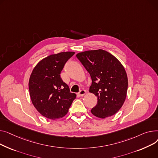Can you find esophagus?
<instances>
[{
  "label": "esophagus",
  "mask_w": 158,
  "mask_h": 158,
  "mask_svg": "<svg viewBox=\"0 0 158 158\" xmlns=\"http://www.w3.org/2000/svg\"><path fill=\"white\" fill-rule=\"evenodd\" d=\"M85 93H86V91L84 89H81L78 92V95L80 96H84L85 94Z\"/></svg>",
  "instance_id": "esophagus-1"
}]
</instances>
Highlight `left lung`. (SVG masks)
Returning a JSON list of instances; mask_svg holds the SVG:
<instances>
[{
  "label": "left lung",
  "instance_id": "obj_1",
  "mask_svg": "<svg viewBox=\"0 0 158 158\" xmlns=\"http://www.w3.org/2000/svg\"><path fill=\"white\" fill-rule=\"evenodd\" d=\"M76 56L90 74L89 91L98 98L92 114L101 118L114 115L126 98L128 81L124 68L114 55L103 50L85 51Z\"/></svg>",
  "mask_w": 158,
  "mask_h": 158
}]
</instances>
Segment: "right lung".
I'll list each match as a JSON object with an SVG mask.
<instances>
[{
  "label": "right lung",
  "mask_w": 158,
  "mask_h": 158,
  "mask_svg": "<svg viewBox=\"0 0 158 158\" xmlns=\"http://www.w3.org/2000/svg\"><path fill=\"white\" fill-rule=\"evenodd\" d=\"M75 52H60L41 60L34 68L29 82L30 96L36 110L44 117L55 120L68 112L75 93L62 80L60 74Z\"/></svg>",
  "instance_id": "obj_1"
}]
</instances>
